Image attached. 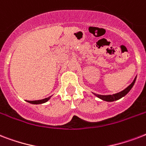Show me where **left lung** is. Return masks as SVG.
Wrapping results in <instances>:
<instances>
[{
    "label": "left lung",
    "mask_w": 146,
    "mask_h": 146,
    "mask_svg": "<svg viewBox=\"0 0 146 146\" xmlns=\"http://www.w3.org/2000/svg\"><path fill=\"white\" fill-rule=\"evenodd\" d=\"M136 76L135 77L134 80L133 81L131 84L129 85V86H127V88L125 89H123V91L120 92H118V93H116V94H113V95H108V96H102V95H98V94H96V93H93L96 97L99 98L100 99L103 100V101H105V102H114L116 100H118L123 98V96H125L127 95L128 92H129L131 89L133 88V86H134L135 84V82H136Z\"/></svg>",
    "instance_id": "left-lung-1"
}]
</instances>
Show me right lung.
Returning <instances> with one entry per match:
<instances>
[{"instance_id":"right-lung-1","label":"right lung","mask_w":146,"mask_h":146,"mask_svg":"<svg viewBox=\"0 0 146 146\" xmlns=\"http://www.w3.org/2000/svg\"><path fill=\"white\" fill-rule=\"evenodd\" d=\"M51 96L48 98H44V99L42 100H36V101H27V102L29 103H30V104H43V103H45L48 101L49 99L50 98Z\"/></svg>"}]
</instances>
